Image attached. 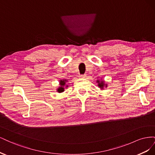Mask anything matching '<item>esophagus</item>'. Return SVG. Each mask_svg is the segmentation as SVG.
Returning <instances> with one entry per match:
<instances>
[{
  "label": "esophagus",
  "instance_id": "obj_1",
  "mask_svg": "<svg viewBox=\"0 0 155 155\" xmlns=\"http://www.w3.org/2000/svg\"><path fill=\"white\" fill-rule=\"evenodd\" d=\"M79 78H81V79H84V78H87V75L86 74H83V75H80L79 76Z\"/></svg>",
  "mask_w": 155,
  "mask_h": 155
}]
</instances>
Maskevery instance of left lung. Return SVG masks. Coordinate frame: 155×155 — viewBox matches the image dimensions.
Listing matches in <instances>:
<instances>
[{
  "mask_svg": "<svg viewBox=\"0 0 155 155\" xmlns=\"http://www.w3.org/2000/svg\"><path fill=\"white\" fill-rule=\"evenodd\" d=\"M96 83H97V87L100 88V89L101 90H104V87H107V84H105V81L104 80H99V79H97L96 81Z\"/></svg>",
  "mask_w": 155,
  "mask_h": 155,
  "instance_id": "obj_1",
  "label": "left lung"
}]
</instances>
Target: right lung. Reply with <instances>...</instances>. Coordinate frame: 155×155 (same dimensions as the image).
Instances as JSON below:
<instances>
[{
	"label": "right lung",
	"instance_id": "1",
	"mask_svg": "<svg viewBox=\"0 0 155 155\" xmlns=\"http://www.w3.org/2000/svg\"><path fill=\"white\" fill-rule=\"evenodd\" d=\"M67 81H68L67 80V79H61V80L59 81L60 87H58V88L57 89V91H58L59 93L63 92L64 91V88L68 87V85H66V83H67Z\"/></svg>",
	"mask_w": 155,
	"mask_h": 155
}]
</instances>
